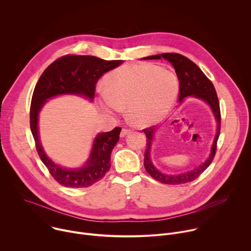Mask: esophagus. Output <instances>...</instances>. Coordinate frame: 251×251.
<instances>
[{"label": "esophagus", "instance_id": "34e87169", "mask_svg": "<svg viewBox=\"0 0 251 251\" xmlns=\"http://www.w3.org/2000/svg\"><path fill=\"white\" fill-rule=\"evenodd\" d=\"M130 133H131V130H129V129H122V131L120 133V136L121 137H125L126 135H128Z\"/></svg>", "mask_w": 251, "mask_h": 251}]
</instances>
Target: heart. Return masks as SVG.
Masks as SVG:
<instances>
[{"label":"heart","mask_w":251,"mask_h":251,"mask_svg":"<svg viewBox=\"0 0 251 251\" xmlns=\"http://www.w3.org/2000/svg\"><path fill=\"white\" fill-rule=\"evenodd\" d=\"M100 108L109 114L126 107L130 121L138 127L161 122L171 111L180 89L176 75L154 63L123 65L104 78Z\"/></svg>","instance_id":"b5f03b06"}]
</instances>
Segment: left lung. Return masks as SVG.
Listing matches in <instances>:
<instances>
[{"mask_svg":"<svg viewBox=\"0 0 251 251\" xmlns=\"http://www.w3.org/2000/svg\"><path fill=\"white\" fill-rule=\"evenodd\" d=\"M166 59L172 63L174 66L176 74L180 83V94H178V101L182 103L186 97H196L202 101H204L209 107L217 120V133L214 136L213 144L211 146V150L207 159L202 162L200 166L195 168L192 171L185 172L177 175H167L160 172L152 163L150 158L151 147L153 144L154 136L156 133L155 127H150L144 129V133L147 137L146 151L144 155V166L146 171L153 176L155 180L160 183L168 184V185H182L186 183L193 182L196 178L210 165L212 162L214 155L217 151V142L220 137L221 132V110H220V102L219 98L214 89L211 81L205 76V75L201 70V68L194 63L188 57L178 54V53H162L144 57L143 59Z\"/></svg>","mask_w":251,"mask_h":251,"instance_id":"obj_1","label":"left lung"}]
</instances>
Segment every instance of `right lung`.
<instances>
[{"label": "right lung", "mask_w": 251, "mask_h": 251, "mask_svg": "<svg viewBox=\"0 0 251 251\" xmlns=\"http://www.w3.org/2000/svg\"><path fill=\"white\" fill-rule=\"evenodd\" d=\"M122 62L92 55L67 54L49 65L34 87L29 111L30 131L41 160L54 180L64 187L87 188L101 180L111 167V152L119 141L121 128L115 127L110 132L99 133L84 166L67 169L52 162L42 146L38 126L40 112L49 99L58 95H78L93 101L98 79Z\"/></svg>", "instance_id": "right-lung-1"}]
</instances>
